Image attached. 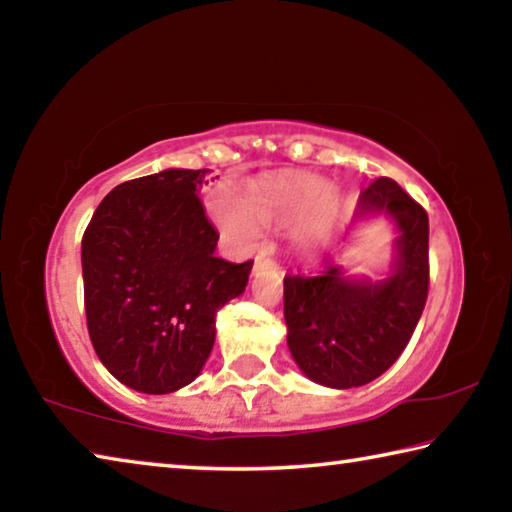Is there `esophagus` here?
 <instances>
[{
	"instance_id": "34e87169",
	"label": "esophagus",
	"mask_w": 512,
	"mask_h": 512,
	"mask_svg": "<svg viewBox=\"0 0 512 512\" xmlns=\"http://www.w3.org/2000/svg\"><path fill=\"white\" fill-rule=\"evenodd\" d=\"M266 266H275V259H271L268 255H257L255 257V271H259V268H266Z\"/></svg>"
}]
</instances>
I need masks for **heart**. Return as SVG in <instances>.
<instances>
[{
  "mask_svg": "<svg viewBox=\"0 0 512 512\" xmlns=\"http://www.w3.org/2000/svg\"><path fill=\"white\" fill-rule=\"evenodd\" d=\"M332 185L316 176L262 178L248 185L246 198L232 189H216L210 196V214L221 232L241 250L262 244L264 223L293 230V237L307 253H318L329 237L325 205Z\"/></svg>",
  "mask_w": 512,
  "mask_h": 512,
  "instance_id": "heart-1",
  "label": "heart"
}]
</instances>
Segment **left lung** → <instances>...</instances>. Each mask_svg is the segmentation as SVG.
I'll list each match as a JSON object with an SVG mask.
<instances>
[{
    "mask_svg": "<svg viewBox=\"0 0 512 512\" xmlns=\"http://www.w3.org/2000/svg\"><path fill=\"white\" fill-rule=\"evenodd\" d=\"M381 212L400 230L386 280H348L336 264L316 275L284 277L289 350L316 384L354 388L384 375L422 316L429 293V216L391 178H377L359 196L357 219Z\"/></svg>",
    "mask_w": 512,
    "mask_h": 512,
    "instance_id": "8db88e82",
    "label": "left lung"
}]
</instances>
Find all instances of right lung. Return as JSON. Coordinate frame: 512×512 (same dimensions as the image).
I'll list each match as a JSON object with an SVG mask.
<instances>
[{
    "label": "right lung",
    "mask_w": 512,
    "mask_h": 512,
    "mask_svg": "<svg viewBox=\"0 0 512 512\" xmlns=\"http://www.w3.org/2000/svg\"><path fill=\"white\" fill-rule=\"evenodd\" d=\"M207 169H167L117 185L81 244L90 341L121 384L164 395L210 357L214 318L244 293L253 262L214 255L219 232L198 198Z\"/></svg>",
    "instance_id": "right-lung-1"
}]
</instances>
